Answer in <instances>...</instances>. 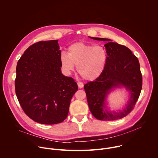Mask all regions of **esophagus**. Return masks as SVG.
<instances>
[{"label":"esophagus","instance_id":"obj_1","mask_svg":"<svg viewBox=\"0 0 158 158\" xmlns=\"http://www.w3.org/2000/svg\"><path fill=\"white\" fill-rule=\"evenodd\" d=\"M77 85H78V87H79V88H82L83 86H84L83 84H82V82H77Z\"/></svg>","mask_w":158,"mask_h":158}]
</instances>
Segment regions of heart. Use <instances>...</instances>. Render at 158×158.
<instances>
[{
  "instance_id": "1",
  "label": "heart",
  "mask_w": 158,
  "mask_h": 158,
  "mask_svg": "<svg viewBox=\"0 0 158 158\" xmlns=\"http://www.w3.org/2000/svg\"><path fill=\"white\" fill-rule=\"evenodd\" d=\"M106 61L105 48L82 42L71 45L68 54L63 52L60 56V65L65 74H70L77 65V73L86 81L98 79L105 69Z\"/></svg>"
}]
</instances>
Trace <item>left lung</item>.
Segmentation results:
<instances>
[{
  "label": "left lung",
  "instance_id": "obj_1",
  "mask_svg": "<svg viewBox=\"0 0 158 158\" xmlns=\"http://www.w3.org/2000/svg\"><path fill=\"white\" fill-rule=\"evenodd\" d=\"M94 40L107 41L104 45L107 61L102 74L94 81L84 85L89 107L93 115L102 121H113L126 116L133 109L142 89L143 77L138 59L127 47L109 39L92 37ZM124 86L130 96L123 111H111L106 109L108 94L115 88Z\"/></svg>",
  "mask_w": 158,
  "mask_h": 158
}]
</instances>
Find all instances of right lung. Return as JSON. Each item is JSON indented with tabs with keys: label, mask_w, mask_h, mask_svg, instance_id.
Listing matches in <instances>:
<instances>
[{
	"label": "right lung",
	"mask_w": 158,
	"mask_h": 158,
	"mask_svg": "<svg viewBox=\"0 0 158 158\" xmlns=\"http://www.w3.org/2000/svg\"><path fill=\"white\" fill-rule=\"evenodd\" d=\"M60 54L57 40L40 41L28 48L17 64L16 96L26 114L38 123L64 121L78 89L72 77L62 74Z\"/></svg>",
	"instance_id": "right-lung-1"
}]
</instances>
